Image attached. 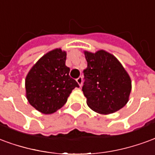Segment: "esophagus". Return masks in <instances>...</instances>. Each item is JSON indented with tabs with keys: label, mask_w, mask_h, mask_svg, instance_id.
Here are the masks:
<instances>
[{
	"label": "esophagus",
	"mask_w": 155,
	"mask_h": 155,
	"mask_svg": "<svg viewBox=\"0 0 155 155\" xmlns=\"http://www.w3.org/2000/svg\"><path fill=\"white\" fill-rule=\"evenodd\" d=\"M77 82L78 83V85L81 87L82 85V77H79L78 78H77Z\"/></svg>",
	"instance_id": "1"
}]
</instances>
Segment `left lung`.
Returning a JSON list of instances; mask_svg holds the SVG:
<instances>
[{
	"label": "left lung",
	"instance_id": "left-lung-1",
	"mask_svg": "<svg viewBox=\"0 0 155 155\" xmlns=\"http://www.w3.org/2000/svg\"><path fill=\"white\" fill-rule=\"evenodd\" d=\"M87 68L83 71L82 86L87 104L103 115L114 113L129 101L131 80L115 56L104 50L95 54L85 51Z\"/></svg>",
	"mask_w": 155,
	"mask_h": 155
}]
</instances>
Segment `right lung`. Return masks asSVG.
I'll list each match as a JSON object with an SVG mask.
<instances>
[{
    "label": "right lung",
    "instance_id": "1",
    "mask_svg": "<svg viewBox=\"0 0 155 155\" xmlns=\"http://www.w3.org/2000/svg\"><path fill=\"white\" fill-rule=\"evenodd\" d=\"M67 54L56 48L45 54L30 70L25 78L26 97L36 110L52 114L67 102L78 83L70 78L65 65Z\"/></svg>",
    "mask_w": 155,
    "mask_h": 155
}]
</instances>
